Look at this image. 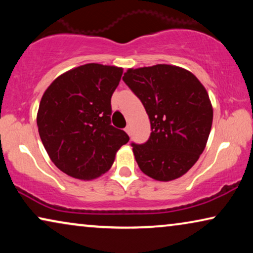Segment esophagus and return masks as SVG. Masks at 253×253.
I'll list each match as a JSON object with an SVG mask.
<instances>
[{
    "label": "esophagus",
    "instance_id": "obj_1",
    "mask_svg": "<svg viewBox=\"0 0 253 253\" xmlns=\"http://www.w3.org/2000/svg\"><path fill=\"white\" fill-rule=\"evenodd\" d=\"M124 130H126V132L130 136V133H131V129H130V126H126V129H124Z\"/></svg>",
    "mask_w": 253,
    "mask_h": 253
}]
</instances>
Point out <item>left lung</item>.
Instances as JSON below:
<instances>
[{
    "label": "left lung",
    "mask_w": 253,
    "mask_h": 253,
    "mask_svg": "<svg viewBox=\"0 0 253 253\" xmlns=\"http://www.w3.org/2000/svg\"><path fill=\"white\" fill-rule=\"evenodd\" d=\"M123 81L151 122L146 143H131L140 170L162 182L181 177L203 153L212 127L205 87L190 71L168 64L129 69Z\"/></svg>",
    "instance_id": "8db88e82"
}]
</instances>
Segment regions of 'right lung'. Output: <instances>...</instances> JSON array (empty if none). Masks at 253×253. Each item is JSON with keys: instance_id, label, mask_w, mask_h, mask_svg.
Here are the masks:
<instances>
[{"instance_id": "add662e5", "label": "right lung", "mask_w": 253, "mask_h": 253, "mask_svg": "<svg viewBox=\"0 0 253 253\" xmlns=\"http://www.w3.org/2000/svg\"><path fill=\"white\" fill-rule=\"evenodd\" d=\"M122 74L110 65H81L55 79L41 98V141L54 165L71 177H99L130 139L110 121V100Z\"/></svg>"}]
</instances>
